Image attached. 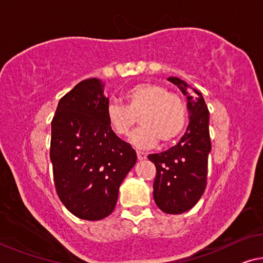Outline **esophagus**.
<instances>
[{
  "label": "esophagus",
  "instance_id": "34e87169",
  "mask_svg": "<svg viewBox=\"0 0 263 263\" xmlns=\"http://www.w3.org/2000/svg\"><path fill=\"white\" fill-rule=\"evenodd\" d=\"M137 156H138V159H139V160H144L145 158H146V153L140 152V151H137Z\"/></svg>",
  "mask_w": 263,
  "mask_h": 263
}]
</instances>
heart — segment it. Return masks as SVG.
<instances>
[{
    "instance_id": "1",
    "label": "heart",
    "mask_w": 263,
    "mask_h": 263,
    "mask_svg": "<svg viewBox=\"0 0 263 263\" xmlns=\"http://www.w3.org/2000/svg\"><path fill=\"white\" fill-rule=\"evenodd\" d=\"M125 105L111 102L106 119L117 136L128 135L139 117L141 126L131 135V143L139 148H151L158 141L170 144L184 131L187 110L180 95L170 92L158 83H140L124 93Z\"/></svg>"
}]
</instances>
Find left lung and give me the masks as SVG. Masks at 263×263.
Returning a JSON list of instances; mask_svg holds the SVG:
<instances>
[{"label":"left lung","instance_id":"left-lung-1","mask_svg":"<svg viewBox=\"0 0 263 263\" xmlns=\"http://www.w3.org/2000/svg\"><path fill=\"white\" fill-rule=\"evenodd\" d=\"M187 98L190 124L181 140L161 153L149 154L157 168L153 198L167 214H181L199 201L206 189L208 154L211 152L210 112L202 95L178 77H168Z\"/></svg>","mask_w":263,"mask_h":263}]
</instances>
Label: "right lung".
Returning <instances> with one entry per match:
<instances>
[{
	"instance_id": "right-lung-1",
	"label": "right lung",
	"mask_w": 263,
	"mask_h": 263,
	"mask_svg": "<svg viewBox=\"0 0 263 263\" xmlns=\"http://www.w3.org/2000/svg\"><path fill=\"white\" fill-rule=\"evenodd\" d=\"M107 104L102 81L85 79L61 98L51 122L56 192L69 212L89 221L114 212L119 186L137 161L107 123Z\"/></svg>"
}]
</instances>
